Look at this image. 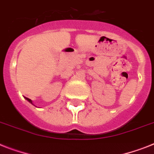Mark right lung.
Listing matches in <instances>:
<instances>
[{"label": "right lung", "instance_id": "obj_1", "mask_svg": "<svg viewBox=\"0 0 154 154\" xmlns=\"http://www.w3.org/2000/svg\"><path fill=\"white\" fill-rule=\"evenodd\" d=\"M25 98H26V100H27V101H29V102H30V103H31V104H32V105H34V104H33V102H32V101H31V100H30V98H27V97H25Z\"/></svg>", "mask_w": 154, "mask_h": 154}]
</instances>
